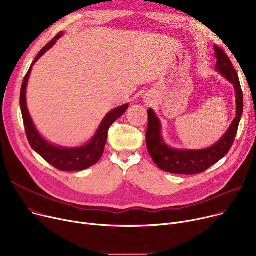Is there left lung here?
Here are the masks:
<instances>
[{
    "instance_id": "8db88e82",
    "label": "left lung",
    "mask_w": 256,
    "mask_h": 256,
    "mask_svg": "<svg viewBox=\"0 0 256 256\" xmlns=\"http://www.w3.org/2000/svg\"><path fill=\"white\" fill-rule=\"evenodd\" d=\"M214 48L216 52L217 58V72H219L228 80H230L234 86L236 116L230 128L225 132V135L216 144L206 150H174L169 147L160 136V122L158 118L152 109L147 110V114H148V126H147L146 130L147 150H148L156 166L166 172L186 174V176L204 172L224 158L234 144L244 109L243 91L240 88L238 76L230 59L218 46L214 44Z\"/></svg>"
}]
</instances>
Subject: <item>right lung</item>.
Returning a JSON list of instances; mask_svg holds the SVG:
<instances>
[{
	"label": "right lung",
	"instance_id": "obj_1",
	"mask_svg": "<svg viewBox=\"0 0 256 256\" xmlns=\"http://www.w3.org/2000/svg\"><path fill=\"white\" fill-rule=\"evenodd\" d=\"M61 36L62 33H59L54 37L50 42L38 52L37 57L30 66L28 72H26L22 80V85L20 89V110L24 124L26 135L32 148L38 154L42 156L48 163H50L52 166L57 168L58 170L80 171L85 170L86 168H89L98 162L104 154V145L108 138V130H109L112 124H114V121H116L121 115H124V113L128 110V104H126L124 106H118L116 109L112 110L110 113H108L102 121L96 135H94L91 141L85 146L74 147V148L59 147L50 144L48 141H46L42 136H40V134L35 128V126L29 114L28 108H26V84H28L29 76L32 70V66L46 50H48L56 44V42Z\"/></svg>",
	"mask_w": 256,
	"mask_h": 256
}]
</instances>
